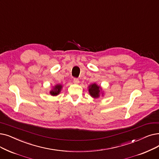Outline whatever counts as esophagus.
Wrapping results in <instances>:
<instances>
[{"instance_id":"1","label":"esophagus","mask_w":159,"mask_h":159,"mask_svg":"<svg viewBox=\"0 0 159 159\" xmlns=\"http://www.w3.org/2000/svg\"><path fill=\"white\" fill-rule=\"evenodd\" d=\"M73 82L75 84H79V79H73Z\"/></svg>"}]
</instances>
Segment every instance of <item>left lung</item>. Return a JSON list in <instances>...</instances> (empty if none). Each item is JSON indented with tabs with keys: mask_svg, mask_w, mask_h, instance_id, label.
Listing matches in <instances>:
<instances>
[{
	"mask_svg": "<svg viewBox=\"0 0 159 159\" xmlns=\"http://www.w3.org/2000/svg\"><path fill=\"white\" fill-rule=\"evenodd\" d=\"M88 92L92 98L94 99H98L101 95L103 96V95H104V93L102 92V89L101 86L98 85L96 83L89 85Z\"/></svg>",
	"mask_w": 159,
	"mask_h": 159,
	"instance_id": "left-lung-1",
	"label": "left lung"
}]
</instances>
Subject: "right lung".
<instances>
[{
	"label": "right lung",
	"instance_id": "obj_1",
	"mask_svg": "<svg viewBox=\"0 0 159 159\" xmlns=\"http://www.w3.org/2000/svg\"><path fill=\"white\" fill-rule=\"evenodd\" d=\"M62 88H63L62 85L60 84H56L54 86H53L52 88V89H51L50 92H49V93L51 94V95L57 96V95L60 94Z\"/></svg>",
	"mask_w": 159,
	"mask_h": 159
}]
</instances>
